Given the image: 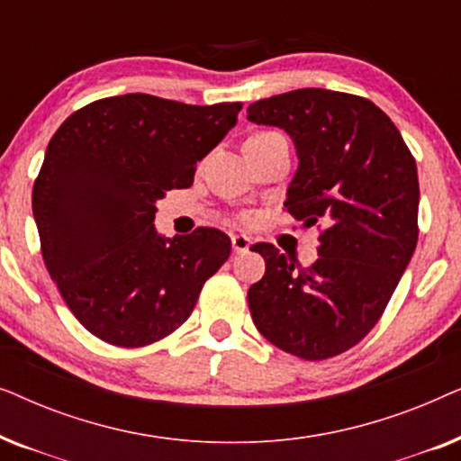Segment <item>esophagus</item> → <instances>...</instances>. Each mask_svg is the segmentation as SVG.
<instances>
[{"label":"esophagus","mask_w":461,"mask_h":461,"mask_svg":"<svg viewBox=\"0 0 461 461\" xmlns=\"http://www.w3.org/2000/svg\"><path fill=\"white\" fill-rule=\"evenodd\" d=\"M230 243H232V251L235 254H245L251 248V239L245 235H230Z\"/></svg>","instance_id":"1"}]
</instances>
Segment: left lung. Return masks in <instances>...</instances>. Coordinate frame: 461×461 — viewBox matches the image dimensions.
<instances>
[{
  "label": "left lung",
  "instance_id": "obj_1",
  "mask_svg": "<svg viewBox=\"0 0 461 461\" xmlns=\"http://www.w3.org/2000/svg\"><path fill=\"white\" fill-rule=\"evenodd\" d=\"M248 119L292 136L300 163L285 207L321 229L319 258L308 268L275 245H254L267 273L248 292L251 319L294 357L342 355L380 321L418 245L411 150L380 106L323 87L258 100Z\"/></svg>",
  "mask_w": 461,
  "mask_h": 461
}]
</instances>
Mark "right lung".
<instances>
[{"label":"right lung","instance_id":"obj_1","mask_svg":"<svg viewBox=\"0 0 461 461\" xmlns=\"http://www.w3.org/2000/svg\"><path fill=\"white\" fill-rule=\"evenodd\" d=\"M241 106L125 94L90 103L56 130L33 216L50 276L96 338L140 348L169 336L229 260L222 230L166 239L153 220L155 201L193 185L197 161L235 128Z\"/></svg>","mask_w":461,"mask_h":461}]
</instances>
